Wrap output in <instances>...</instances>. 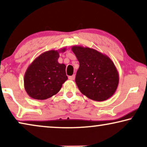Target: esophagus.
Returning a JSON list of instances; mask_svg holds the SVG:
<instances>
[{
  "instance_id": "obj_1",
  "label": "esophagus",
  "mask_w": 147,
  "mask_h": 147,
  "mask_svg": "<svg viewBox=\"0 0 147 147\" xmlns=\"http://www.w3.org/2000/svg\"><path fill=\"white\" fill-rule=\"evenodd\" d=\"M75 78H76L75 75H73V76H69V79L71 80H75Z\"/></svg>"
}]
</instances>
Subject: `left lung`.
Returning <instances> with one entry per match:
<instances>
[{"instance_id":"obj_1","label":"left lung","mask_w":147,"mask_h":147,"mask_svg":"<svg viewBox=\"0 0 147 147\" xmlns=\"http://www.w3.org/2000/svg\"><path fill=\"white\" fill-rule=\"evenodd\" d=\"M71 50L80 63L76 83L82 94L98 102L111 97L119 83V74L111 59L90 47L74 45Z\"/></svg>"}]
</instances>
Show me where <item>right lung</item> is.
Here are the masks:
<instances>
[{"mask_svg":"<svg viewBox=\"0 0 147 147\" xmlns=\"http://www.w3.org/2000/svg\"><path fill=\"white\" fill-rule=\"evenodd\" d=\"M66 48L44 52L29 65L24 76V87L30 97L45 100L58 93L67 80L64 63H59V53Z\"/></svg>","mask_w":147,"mask_h":147,"instance_id":"right-lung-1","label":"right lung"}]
</instances>
